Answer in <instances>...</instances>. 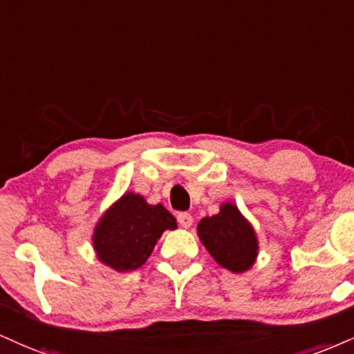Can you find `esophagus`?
<instances>
[{
    "label": "esophagus",
    "mask_w": 354,
    "mask_h": 354,
    "mask_svg": "<svg viewBox=\"0 0 354 354\" xmlns=\"http://www.w3.org/2000/svg\"><path fill=\"white\" fill-rule=\"evenodd\" d=\"M177 221L182 228H190L192 223H194V218H192L190 213H178Z\"/></svg>",
    "instance_id": "34e87169"
}]
</instances>
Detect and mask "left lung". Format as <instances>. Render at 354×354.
Here are the masks:
<instances>
[{"label":"left lung","mask_w":354,"mask_h":354,"mask_svg":"<svg viewBox=\"0 0 354 354\" xmlns=\"http://www.w3.org/2000/svg\"><path fill=\"white\" fill-rule=\"evenodd\" d=\"M198 236L213 259L233 272H243L254 263V230L234 205L225 203L218 215L203 218L198 223Z\"/></svg>","instance_id":"8db88e82"}]
</instances>
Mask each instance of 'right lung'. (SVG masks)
Segmentation results:
<instances>
[{
    "label": "right lung",
    "instance_id": "1",
    "mask_svg": "<svg viewBox=\"0 0 354 354\" xmlns=\"http://www.w3.org/2000/svg\"><path fill=\"white\" fill-rule=\"evenodd\" d=\"M176 228V218L162 205H149L141 195L124 194L100 220L93 246L100 261L110 268L134 270L146 263L160 234Z\"/></svg>",
    "mask_w": 354,
    "mask_h": 354
}]
</instances>
